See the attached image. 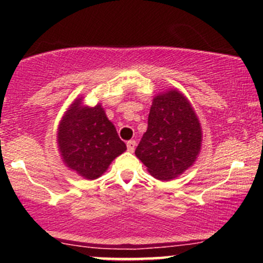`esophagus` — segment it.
<instances>
[{"mask_svg":"<svg viewBox=\"0 0 263 263\" xmlns=\"http://www.w3.org/2000/svg\"><path fill=\"white\" fill-rule=\"evenodd\" d=\"M126 144H127V151H128V152H134L135 148H136V142L135 141H128Z\"/></svg>","mask_w":263,"mask_h":263,"instance_id":"1","label":"esophagus"}]
</instances>
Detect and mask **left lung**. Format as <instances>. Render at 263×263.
Instances as JSON below:
<instances>
[{"label": "left lung", "mask_w": 263, "mask_h": 263, "mask_svg": "<svg viewBox=\"0 0 263 263\" xmlns=\"http://www.w3.org/2000/svg\"><path fill=\"white\" fill-rule=\"evenodd\" d=\"M203 129L194 107L179 90L153 98L148 128L135 155L156 179L168 182L182 176L198 159Z\"/></svg>", "instance_id": "1"}]
</instances>
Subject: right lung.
Returning a JSON list of instances; mask_svg holds the SVG:
<instances>
[{
	"label": "right lung",
	"mask_w": 263,
	"mask_h": 263,
	"mask_svg": "<svg viewBox=\"0 0 263 263\" xmlns=\"http://www.w3.org/2000/svg\"><path fill=\"white\" fill-rule=\"evenodd\" d=\"M77 98L62 116L57 131L60 158L68 170L84 179L101 177L127 147L120 140L114 123L101 104L87 106Z\"/></svg>",
	"instance_id": "1"
}]
</instances>
